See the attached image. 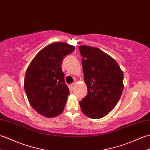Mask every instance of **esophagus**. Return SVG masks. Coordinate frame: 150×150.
I'll use <instances>...</instances> for the list:
<instances>
[{
  "label": "esophagus",
  "instance_id": "obj_1",
  "mask_svg": "<svg viewBox=\"0 0 150 150\" xmlns=\"http://www.w3.org/2000/svg\"><path fill=\"white\" fill-rule=\"evenodd\" d=\"M74 86H75V83H71V84L70 85V88L73 89H74Z\"/></svg>",
  "mask_w": 150,
  "mask_h": 150
}]
</instances>
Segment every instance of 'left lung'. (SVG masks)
Returning a JSON list of instances; mask_svg holds the SVG:
<instances>
[{
	"label": "left lung",
	"instance_id": "8db88e82",
	"mask_svg": "<svg viewBox=\"0 0 150 150\" xmlns=\"http://www.w3.org/2000/svg\"><path fill=\"white\" fill-rule=\"evenodd\" d=\"M87 95L79 102L82 112L93 119L103 117L110 112L122 94L123 72L109 55L96 47H79Z\"/></svg>",
	"mask_w": 150,
	"mask_h": 150
}]
</instances>
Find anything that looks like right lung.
Instances as JSON below:
<instances>
[{"instance_id":"1","label":"right lung","mask_w":150,"mask_h":150,"mask_svg":"<svg viewBox=\"0 0 150 150\" xmlns=\"http://www.w3.org/2000/svg\"><path fill=\"white\" fill-rule=\"evenodd\" d=\"M74 50L68 43H51L38 52L27 69L24 89L28 100L43 116L54 117L63 112L69 90L61 63Z\"/></svg>"}]
</instances>
